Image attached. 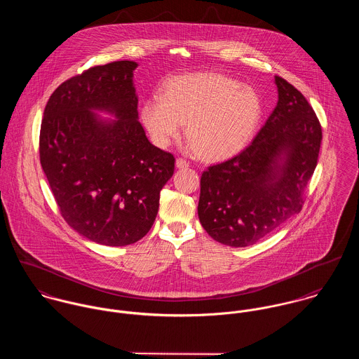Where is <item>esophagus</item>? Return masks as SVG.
I'll return each instance as SVG.
<instances>
[{
	"mask_svg": "<svg viewBox=\"0 0 359 359\" xmlns=\"http://www.w3.org/2000/svg\"><path fill=\"white\" fill-rule=\"evenodd\" d=\"M175 164H177V167L178 168H181V170H185V168H188L189 167V161H187L185 158H177V161H175Z\"/></svg>",
	"mask_w": 359,
	"mask_h": 359,
	"instance_id": "1",
	"label": "esophagus"
}]
</instances>
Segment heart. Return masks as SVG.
I'll return each instance as SVG.
<instances>
[{
    "mask_svg": "<svg viewBox=\"0 0 359 359\" xmlns=\"http://www.w3.org/2000/svg\"><path fill=\"white\" fill-rule=\"evenodd\" d=\"M262 114L256 91L219 73H194L171 79L163 97L142 106V121L158 147L182 134L205 160L219 161L242 152L252 141Z\"/></svg>",
    "mask_w": 359,
    "mask_h": 359,
    "instance_id": "obj_1",
    "label": "heart"
}]
</instances>
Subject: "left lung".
Instances as JSON below:
<instances>
[{"label": "left lung", "instance_id": "obj_1", "mask_svg": "<svg viewBox=\"0 0 359 359\" xmlns=\"http://www.w3.org/2000/svg\"><path fill=\"white\" fill-rule=\"evenodd\" d=\"M278 103L255 141L210 165L201 178L198 214L205 232L231 248L257 243L302 211L322 141L304 95L275 76Z\"/></svg>", "mask_w": 359, "mask_h": 359}]
</instances>
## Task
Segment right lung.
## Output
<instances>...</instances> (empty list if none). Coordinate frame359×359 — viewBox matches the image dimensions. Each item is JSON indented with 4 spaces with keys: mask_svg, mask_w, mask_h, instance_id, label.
<instances>
[{
    "mask_svg": "<svg viewBox=\"0 0 359 359\" xmlns=\"http://www.w3.org/2000/svg\"><path fill=\"white\" fill-rule=\"evenodd\" d=\"M137 66L117 60L66 80L41 123L40 161L62 217L104 246H127L149 232L174 174V156L152 145L138 121Z\"/></svg>",
    "mask_w": 359,
    "mask_h": 359,
    "instance_id": "1",
    "label": "right lung"
}]
</instances>
